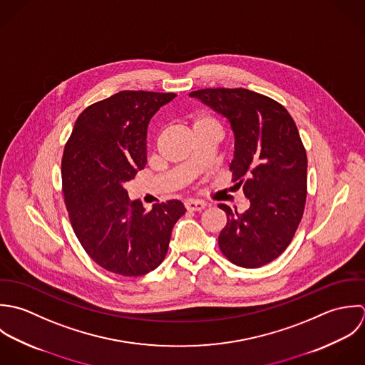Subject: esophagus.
I'll use <instances>...</instances> for the list:
<instances>
[{
    "label": "esophagus",
    "instance_id": "34e87169",
    "mask_svg": "<svg viewBox=\"0 0 365 365\" xmlns=\"http://www.w3.org/2000/svg\"><path fill=\"white\" fill-rule=\"evenodd\" d=\"M207 205L205 202H200V200H186L185 202V207L189 210V212H202Z\"/></svg>",
    "mask_w": 365,
    "mask_h": 365
}]
</instances>
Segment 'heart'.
<instances>
[{
	"mask_svg": "<svg viewBox=\"0 0 365 365\" xmlns=\"http://www.w3.org/2000/svg\"><path fill=\"white\" fill-rule=\"evenodd\" d=\"M200 127H219V123L216 118H213L212 115L206 114V113H200L196 115L195 121H193V130L195 128H200Z\"/></svg>",
	"mask_w": 365,
	"mask_h": 365,
	"instance_id": "1",
	"label": "heart"
}]
</instances>
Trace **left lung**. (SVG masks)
Here are the masks:
<instances>
[{
	"label": "left lung",
	"mask_w": 365,
	"mask_h": 365,
	"mask_svg": "<svg viewBox=\"0 0 365 365\" xmlns=\"http://www.w3.org/2000/svg\"><path fill=\"white\" fill-rule=\"evenodd\" d=\"M225 117L234 133L230 170L250 209L219 205L227 224L219 247L228 261L259 268L291 244L307 195V158L296 124L278 101L247 88H203L189 94Z\"/></svg>",
	"instance_id": "1"
}]
</instances>
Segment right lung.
Here are the masks:
<instances>
[{"label": "right lung", "instance_id": "add662e5", "mask_svg": "<svg viewBox=\"0 0 365 365\" xmlns=\"http://www.w3.org/2000/svg\"><path fill=\"white\" fill-rule=\"evenodd\" d=\"M175 93L120 91L88 106L76 120L62 158L65 203L74 234L101 268L141 277L165 259L172 228L186 209L179 200L146 212L125 183L146 165V131Z\"/></svg>", "mask_w": 365, "mask_h": 365}]
</instances>
